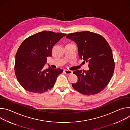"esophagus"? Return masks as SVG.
I'll use <instances>...</instances> for the list:
<instances>
[{
    "label": "esophagus",
    "mask_w": 130,
    "mask_h": 130,
    "mask_svg": "<svg viewBox=\"0 0 130 130\" xmlns=\"http://www.w3.org/2000/svg\"><path fill=\"white\" fill-rule=\"evenodd\" d=\"M64 72L65 74H66V75H70V74H71L72 73V71L71 70H68L67 69H65L64 70Z\"/></svg>",
    "instance_id": "esophagus-1"
}]
</instances>
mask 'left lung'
<instances>
[{
  "label": "left lung",
  "mask_w": 130,
  "mask_h": 130,
  "mask_svg": "<svg viewBox=\"0 0 130 130\" xmlns=\"http://www.w3.org/2000/svg\"><path fill=\"white\" fill-rule=\"evenodd\" d=\"M66 38L75 42L79 57L88 63L87 71L75 70L78 81L73 88L83 95L97 94L107 85L115 68L113 53L102 36L89 31L68 34Z\"/></svg>",
  "instance_id": "1"
}]
</instances>
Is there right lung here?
Segmentation results:
<instances>
[{"label": "right lung", "mask_w": 130, "mask_h": 130, "mask_svg": "<svg viewBox=\"0 0 130 130\" xmlns=\"http://www.w3.org/2000/svg\"><path fill=\"white\" fill-rule=\"evenodd\" d=\"M66 34L44 31L26 39L18 48L15 56L14 70L17 79L26 90L42 93L50 89L58 76L63 72L60 68L49 65L45 69L52 50Z\"/></svg>", "instance_id": "right-lung-1"}]
</instances>
